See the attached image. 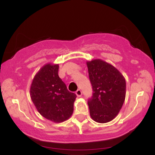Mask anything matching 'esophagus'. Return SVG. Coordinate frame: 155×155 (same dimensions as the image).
<instances>
[{
	"label": "esophagus",
	"instance_id": "esophagus-1",
	"mask_svg": "<svg viewBox=\"0 0 155 155\" xmlns=\"http://www.w3.org/2000/svg\"><path fill=\"white\" fill-rule=\"evenodd\" d=\"M76 95H77L78 97H81V95H82V92H81V91L80 90H77L76 92Z\"/></svg>",
	"mask_w": 155,
	"mask_h": 155
}]
</instances>
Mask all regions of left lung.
<instances>
[{"instance_id":"8db88e82","label":"left lung","mask_w":155,"mask_h":155,"mask_svg":"<svg viewBox=\"0 0 155 155\" xmlns=\"http://www.w3.org/2000/svg\"><path fill=\"white\" fill-rule=\"evenodd\" d=\"M93 94L88 101L91 118L106 123L117 116L126 95L125 79L111 64L101 59L87 61Z\"/></svg>"}]
</instances>
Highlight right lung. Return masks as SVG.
I'll list each match as a JSON object with an SVG mask.
<instances>
[{
	"mask_svg": "<svg viewBox=\"0 0 155 155\" xmlns=\"http://www.w3.org/2000/svg\"><path fill=\"white\" fill-rule=\"evenodd\" d=\"M58 69V64H45L35 75L30 89V95L37 111L55 123L71 117L76 97L59 77Z\"/></svg>",
	"mask_w": 155,
	"mask_h": 155,
	"instance_id": "right-lung-1",
	"label": "right lung"
}]
</instances>
